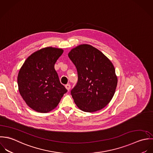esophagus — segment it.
I'll return each mask as SVG.
<instances>
[{
  "instance_id": "34e87169",
  "label": "esophagus",
  "mask_w": 153,
  "mask_h": 153,
  "mask_svg": "<svg viewBox=\"0 0 153 153\" xmlns=\"http://www.w3.org/2000/svg\"><path fill=\"white\" fill-rule=\"evenodd\" d=\"M65 88L67 89V90L68 91H69V90L70 89V88H71L70 84H67V85H65Z\"/></svg>"
}]
</instances>
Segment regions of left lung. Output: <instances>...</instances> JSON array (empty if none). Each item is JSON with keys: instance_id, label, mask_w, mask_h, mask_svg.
I'll use <instances>...</instances> for the list:
<instances>
[{"instance_id": "left-lung-1", "label": "left lung", "mask_w": 153, "mask_h": 153, "mask_svg": "<svg viewBox=\"0 0 153 153\" xmlns=\"http://www.w3.org/2000/svg\"><path fill=\"white\" fill-rule=\"evenodd\" d=\"M68 56L77 71L78 82L71 91L77 106L86 112L105 108L112 100L118 83L112 62L89 44L76 47Z\"/></svg>"}]
</instances>
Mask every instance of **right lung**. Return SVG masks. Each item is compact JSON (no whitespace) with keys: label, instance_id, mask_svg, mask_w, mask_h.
I'll use <instances>...</instances> for the list:
<instances>
[{"label":"right lung","instance_id":"obj_1","mask_svg":"<svg viewBox=\"0 0 153 153\" xmlns=\"http://www.w3.org/2000/svg\"><path fill=\"white\" fill-rule=\"evenodd\" d=\"M63 51L61 48L51 47L41 48L30 56L19 70V93L27 105L36 112L51 111L67 92L54 68Z\"/></svg>","mask_w":153,"mask_h":153}]
</instances>
